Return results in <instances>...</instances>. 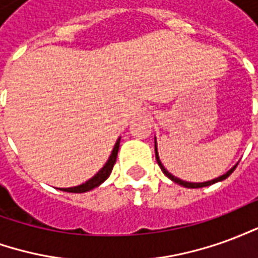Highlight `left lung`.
Segmentation results:
<instances>
[{"mask_svg": "<svg viewBox=\"0 0 258 258\" xmlns=\"http://www.w3.org/2000/svg\"><path fill=\"white\" fill-rule=\"evenodd\" d=\"M155 148H156V144H155ZM155 151H156V160H157V163H159L160 168H162L163 173L166 174V175H167L168 178L171 179V181H174L175 184L182 185V186H185V188H203V186H209V185H211V184H216V182H218V181H222V179L228 178V177H229V175L233 173V170L236 168V166H235V167L231 168V170H229L227 174H224V175H221V177H218V178H216V179H213V181H207V182H199V184H195V182H186V181H182V179L174 177L173 174L168 173L167 170L164 168V166H163L162 163H160V160H159V156H157V149H155Z\"/></svg>", "mask_w": 258, "mask_h": 258, "instance_id": "1", "label": "left lung"}]
</instances>
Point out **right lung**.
<instances>
[{
    "label": "right lung",
    "instance_id": "right-lung-1",
    "mask_svg": "<svg viewBox=\"0 0 258 258\" xmlns=\"http://www.w3.org/2000/svg\"><path fill=\"white\" fill-rule=\"evenodd\" d=\"M118 145H120V138H118L117 142H116V145H114V148H113L112 155H110V157H109L107 163L103 166V168H102L101 171L96 174L95 177H92V178H91L90 181H87L85 184L79 185V186H74V188H64V189L62 190H64V192H72V194H83V192L94 189V188H96L98 185H101L102 182H103V181L110 175V173H112L113 166H114V163H116V157H117Z\"/></svg>",
    "mask_w": 258,
    "mask_h": 258
}]
</instances>
